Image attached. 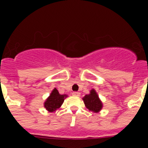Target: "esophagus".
<instances>
[{"instance_id":"34e87169","label":"esophagus","mask_w":148,"mask_h":148,"mask_svg":"<svg viewBox=\"0 0 148 148\" xmlns=\"http://www.w3.org/2000/svg\"><path fill=\"white\" fill-rule=\"evenodd\" d=\"M72 95H74V96H80V93L77 92V91H74V92H73Z\"/></svg>"}]
</instances>
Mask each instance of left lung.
Returning a JSON list of instances; mask_svg holds the SVG:
<instances>
[{
	"instance_id": "obj_1",
	"label": "left lung",
	"mask_w": 148,
	"mask_h": 148,
	"mask_svg": "<svg viewBox=\"0 0 148 148\" xmlns=\"http://www.w3.org/2000/svg\"><path fill=\"white\" fill-rule=\"evenodd\" d=\"M83 100L87 108L94 112H98L102 108V103L94 89L90 90V95H86Z\"/></svg>"
}]
</instances>
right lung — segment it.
<instances>
[{"label": "right lung", "instance_id": "1", "mask_svg": "<svg viewBox=\"0 0 148 148\" xmlns=\"http://www.w3.org/2000/svg\"><path fill=\"white\" fill-rule=\"evenodd\" d=\"M67 95H61L59 94L58 90L54 88L53 91L51 92L50 97L45 101V107L48 111L53 112L59 108L64 101L65 97H67Z\"/></svg>", "mask_w": 148, "mask_h": 148}]
</instances>
